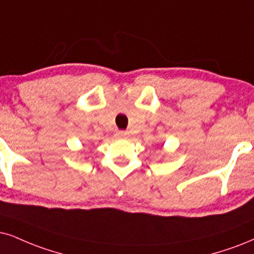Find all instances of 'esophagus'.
Segmentation results:
<instances>
[{"label":"esophagus","instance_id":"1","mask_svg":"<svg viewBox=\"0 0 254 254\" xmlns=\"http://www.w3.org/2000/svg\"><path fill=\"white\" fill-rule=\"evenodd\" d=\"M129 136V133L127 132V131H117L116 132V137L120 138V139H124V138H127Z\"/></svg>","mask_w":254,"mask_h":254}]
</instances>
